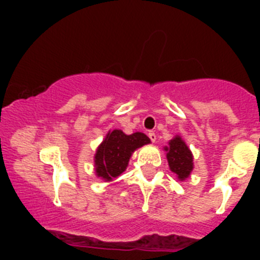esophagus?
I'll use <instances>...</instances> for the list:
<instances>
[{"instance_id": "1", "label": "esophagus", "mask_w": 260, "mask_h": 260, "mask_svg": "<svg viewBox=\"0 0 260 260\" xmlns=\"http://www.w3.org/2000/svg\"><path fill=\"white\" fill-rule=\"evenodd\" d=\"M148 138H150L152 143H155V142H156V134H155V133H153V132L148 133Z\"/></svg>"}]
</instances>
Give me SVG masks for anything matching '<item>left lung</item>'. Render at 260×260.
<instances>
[{
    "mask_svg": "<svg viewBox=\"0 0 260 260\" xmlns=\"http://www.w3.org/2000/svg\"><path fill=\"white\" fill-rule=\"evenodd\" d=\"M164 150L167 151L168 164L171 171L177 174L180 181L186 180L194 168L192 153L187 144L182 141L180 135H177L172 141H169L168 146L164 147Z\"/></svg>",
    "mask_w": 260,
    "mask_h": 260,
    "instance_id": "8db88e82",
    "label": "left lung"
}]
</instances>
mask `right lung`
I'll return each instance as SVG.
<instances>
[{
  "label": "right lung",
  "mask_w": 260,
  "mask_h": 260,
  "mask_svg": "<svg viewBox=\"0 0 260 260\" xmlns=\"http://www.w3.org/2000/svg\"><path fill=\"white\" fill-rule=\"evenodd\" d=\"M151 143L150 138L143 133L126 135L122 130L109 132L95 153V173L105 181L123 173L128 160L137 148Z\"/></svg>",
  "instance_id": "1"
}]
</instances>
